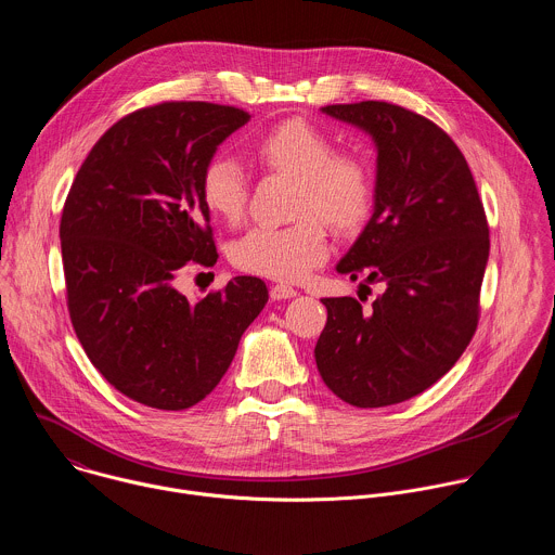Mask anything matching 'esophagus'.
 <instances>
[{"label": "esophagus", "instance_id": "34e87169", "mask_svg": "<svg viewBox=\"0 0 555 555\" xmlns=\"http://www.w3.org/2000/svg\"><path fill=\"white\" fill-rule=\"evenodd\" d=\"M298 292L294 289V287H289V285H283V283H276V285H272L270 287V296L274 298V300H283V298H294Z\"/></svg>", "mask_w": 555, "mask_h": 555}]
</instances>
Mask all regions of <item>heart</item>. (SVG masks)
Returning a JSON list of instances; mask_svg holds the SVG:
<instances>
[{
    "label": "heart",
    "instance_id": "heart-1",
    "mask_svg": "<svg viewBox=\"0 0 555 555\" xmlns=\"http://www.w3.org/2000/svg\"><path fill=\"white\" fill-rule=\"evenodd\" d=\"M255 165L263 173L294 180L292 217L281 228H253L230 248V261L244 272L296 283L325 263L330 225L349 234L371 215L375 173L369 157L353 149H336L327 131L302 118H287L255 138ZM248 176L230 155H215L204 165L199 195L212 217L242 221L248 206Z\"/></svg>",
    "mask_w": 555,
    "mask_h": 555
}]
</instances>
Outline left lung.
Returning <instances> with one entry per match:
<instances>
[{"mask_svg": "<svg viewBox=\"0 0 555 555\" xmlns=\"http://www.w3.org/2000/svg\"><path fill=\"white\" fill-rule=\"evenodd\" d=\"M323 112L377 144L375 210L338 272L386 289L369 307L323 298L315 366L351 406L400 404L443 377L477 332L490 257L486 208L461 149L426 116L388 101Z\"/></svg>", "mask_w": 555, "mask_h": 555, "instance_id": "left-lung-1", "label": "left lung"}]
</instances>
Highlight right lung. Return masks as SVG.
<instances>
[{"label":"right lung","instance_id":"add662e5","mask_svg":"<svg viewBox=\"0 0 555 555\" xmlns=\"http://www.w3.org/2000/svg\"><path fill=\"white\" fill-rule=\"evenodd\" d=\"M250 114L163 101L114 122L63 204L59 236L69 321L90 362L129 400L160 411L202 402L268 302L257 276H234L199 302L173 287L217 248L199 178Z\"/></svg>","mask_w":555,"mask_h":555}]
</instances>
